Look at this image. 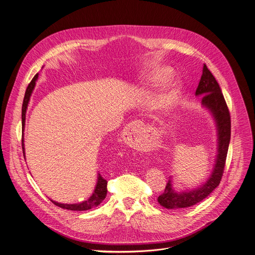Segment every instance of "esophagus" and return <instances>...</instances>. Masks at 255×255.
<instances>
[{
  "mask_svg": "<svg viewBox=\"0 0 255 255\" xmlns=\"http://www.w3.org/2000/svg\"><path fill=\"white\" fill-rule=\"evenodd\" d=\"M136 122L137 121H135V122H132V123H130L129 125H127V127H126V131L129 133L130 131H134V128H135V126H136ZM126 132V133H127ZM131 134V133H130Z\"/></svg>",
  "mask_w": 255,
  "mask_h": 255,
  "instance_id": "esophagus-1",
  "label": "esophagus"
}]
</instances>
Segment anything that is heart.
I'll return each mask as SVG.
<instances>
[{"label": "heart", "mask_w": 255, "mask_h": 255, "mask_svg": "<svg viewBox=\"0 0 255 255\" xmlns=\"http://www.w3.org/2000/svg\"><path fill=\"white\" fill-rule=\"evenodd\" d=\"M172 75V69L169 67H156L153 70H151L144 78V83L147 85L155 86L165 83ZM179 84L174 83L169 88L168 92L166 94V100L169 103H173L179 94Z\"/></svg>", "instance_id": "b5f03b06"}]
</instances>
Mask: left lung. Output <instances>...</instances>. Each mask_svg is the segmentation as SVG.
I'll return each mask as SVG.
<instances>
[{
    "instance_id": "1",
    "label": "left lung",
    "mask_w": 255,
    "mask_h": 255,
    "mask_svg": "<svg viewBox=\"0 0 255 255\" xmlns=\"http://www.w3.org/2000/svg\"><path fill=\"white\" fill-rule=\"evenodd\" d=\"M195 95L201 96L202 107L210 111L215 119L218 135L216 163L210 178L195 189L176 192L173 188L172 179L170 178L164 193L157 197L158 203L169 210L189 207L206 198L219 186L224 173L231 139V117L221 87L205 64L203 65L202 75Z\"/></svg>"
}]
</instances>
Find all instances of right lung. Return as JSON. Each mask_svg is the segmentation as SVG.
I'll return each mask as SVG.
<instances>
[{"mask_svg":"<svg viewBox=\"0 0 255 255\" xmlns=\"http://www.w3.org/2000/svg\"><path fill=\"white\" fill-rule=\"evenodd\" d=\"M37 78H38V73L32 78V80L28 84V86L26 88V91H25L24 100H23V104H22V130H24L25 114H26V110H27V107H28V104H29V100H30L32 91L34 89L35 82H36ZM22 149H23V153L25 154L24 140H23V138H22ZM107 184H108L107 180H105L101 176V174L99 173L98 174V182H97V185H96L95 191H94V193H92V195L88 199H86L84 201H81L79 203H73V204L60 203V202L54 201L52 199H51V201L54 204H56L57 206L65 208V210H68V211H88V210H90V208H92V207H96V206L100 205L102 203V201L106 198L107 192H108Z\"/></svg>","mask_w":255,"mask_h":255,"instance_id":"1","label":"right lung"}]
</instances>
